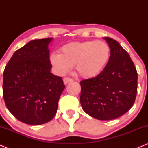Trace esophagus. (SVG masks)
<instances>
[{"label": "esophagus", "mask_w": 148, "mask_h": 148, "mask_svg": "<svg viewBox=\"0 0 148 148\" xmlns=\"http://www.w3.org/2000/svg\"><path fill=\"white\" fill-rule=\"evenodd\" d=\"M73 82V79L71 78H69V77H64L63 79V83L64 85H66L69 83L70 82Z\"/></svg>", "instance_id": "1"}]
</instances>
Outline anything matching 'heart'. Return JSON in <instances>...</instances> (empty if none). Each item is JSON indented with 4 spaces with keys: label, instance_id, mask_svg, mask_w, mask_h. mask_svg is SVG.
<instances>
[{
    "label": "heart",
    "instance_id": "1",
    "mask_svg": "<svg viewBox=\"0 0 148 148\" xmlns=\"http://www.w3.org/2000/svg\"><path fill=\"white\" fill-rule=\"evenodd\" d=\"M110 57V48L106 42H71L60 48L59 54H52L50 62L58 74H65L74 66L80 77L89 79L103 71Z\"/></svg>",
    "mask_w": 148,
    "mask_h": 148
}]
</instances>
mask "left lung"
<instances>
[{
    "label": "left lung",
    "mask_w": 148,
    "mask_h": 148,
    "mask_svg": "<svg viewBox=\"0 0 148 148\" xmlns=\"http://www.w3.org/2000/svg\"><path fill=\"white\" fill-rule=\"evenodd\" d=\"M104 39L110 48L106 67L96 77L80 82V102L87 114L102 121L125 114L134 104L137 73L129 54L116 40Z\"/></svg>",
    "instance_id": "1"
}]
</instances>
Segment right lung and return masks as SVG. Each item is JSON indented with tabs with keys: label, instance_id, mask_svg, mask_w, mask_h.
Wrapping results in <instances>:
<instances>
[{
	"label": "right lung",
	"instance_id": "obj_1",
	"mask_svg": "<svg viewBox=\"0 0 148 148\" xmlns=\"http://www.w3.org/2000/svg\"><path fill=\"white\" fill-rule=\"evenodd\" d=\"M53 38L34 40L14 52L3 73V91L10 112L22 123L38 125L56 114L64 85L51 73L48 45Z\"/></svg>",
	"mask_w": 148,
	"mask_h": 148
}]
</instances>
